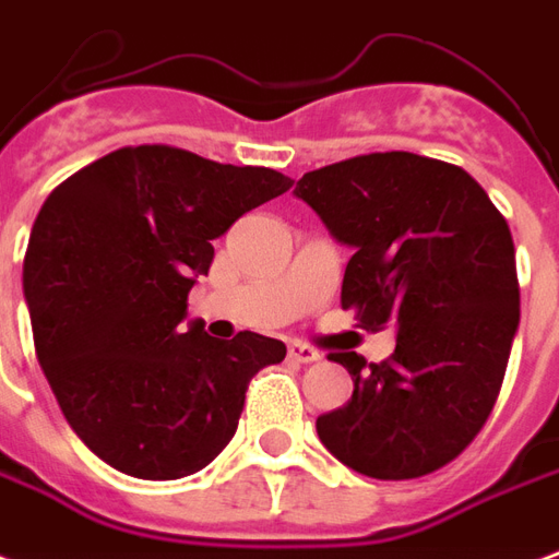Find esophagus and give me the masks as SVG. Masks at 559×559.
Instances as JSON below:
<instances>
[{
    "label": "esophagus",
    "instance_id": "obj_1",
    "mask_svg": "<svg viewBox=\"0 0 559 559\" xmlns=\"http://www.w3.org/2000/svg\"><path fill=\"white\" fill-rule=\"evenodd\" d=\"M290 358L299 364H313L320 361L322 355L313 346H308V343H290Z\"/></svg>",
    "mask_w": 559,
    "mask_h": 559
}]
</instances>
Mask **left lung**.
<instances>
[{"label": "left lung", "instance_id": "8db88e82", "mask_svg": "<svg viewBox=\"0 0 559 559\" xmlns=\"http://www.w3.org/2000/svg\"><path fill=\"white\" fill-rule=\"evenodd\" d=\"M296 198L353 248L343 308L367 332L396 329L382 364L332 353L355 391L317 417L320 441L373 479L444 468L489 420L519 329L507 218L468 171L406 151L308 171Z\"/></svg>", "mask_w": 559, "mask_h": 559}]
</instances>
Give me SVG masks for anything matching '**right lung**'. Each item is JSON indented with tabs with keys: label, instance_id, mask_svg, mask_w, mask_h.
<instances>
[{
	"label": "right lung",
	"instance_id": "add662e5",
	"mask_svg": "<svg viewBox=\"0 0 559 559\" xmlns=\"http://www.w3.org/2000/svg\"><path fill=\"white\" fill-rule=\"evenodd\" d=\"M290 177L168 144L106 153L44 201L23 263L37 361L73 432L139 479H180L225 450L275 337L186 325L213 239Z\"/></svg>",
	"mask_w": 559,
	"mask_h": 559
}]
</instances>
